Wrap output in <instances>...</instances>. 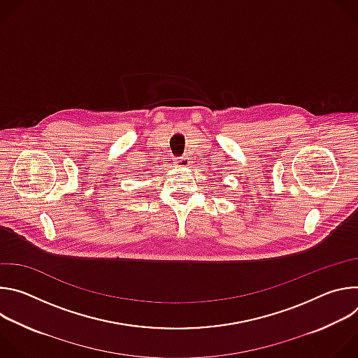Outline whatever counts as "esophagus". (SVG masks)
<instances>
[{
    "label": "esophagus",
    "mask_w": 358,
    "mask_h": 358,
    "mask_svg": "<svg viewBox=\"0 0 358 358\" xmlns=\"http://www.w3.org/2000/svg\"><path fill=\"white\" fill-rule=\"evenodd\" d=\"M174 163H176V166H178V167H185V166H188V160H187L185 157H177Z\"/></svg>",
    "instance_id": "1"
}]
</instances>
